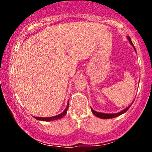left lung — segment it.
Instances as JSON below:
<instances>
[{
	"mask_svg": "<svg viewBox=\"0 0 152 152\" xmlns=\"http://www.w3.org/2000/svg\"><path fill=\"white\" fill-rule=\"evenodd\" d=\"M127 38H128V40H129V43H131V44L132 45V46L134 47V50H135V51H137V50H136L135 47H134V44H133V43H132V40H131V38H130L129 37V36H128V37H127ZM131 106H132V104H131L130 106H129L127 108H126V109H125L124 110H122V111H120V112L116 113V114H105V113L97 112V111H94V109H92L91 108V109L92 113H93V114H94V115H95L96 116H97V117H99V118H104V119H106V118H111L116 117V116H120V115L123 114L124 113L126 112L127 110L129 109Z\"/></svg>",
	"mask_w": 152,
	"mask_h": 152,
	"instance_id": "obj_1",
	"label": "left lung"
}]
</instances>
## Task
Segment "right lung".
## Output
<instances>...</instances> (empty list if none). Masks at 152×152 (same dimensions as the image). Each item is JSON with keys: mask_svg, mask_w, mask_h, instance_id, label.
Listing matches in <instances>:
<instances>
[{"mask_svg": "<svg viewBox=\"0 0 152 152\" xmlns=\"http://www.w3.org/2000/svg\"><path fill=\"white\" fill-rule=\"evenodd\" d=\"M69 103H68L67 106H66L65 110L63 111L61 114L56 115V116H50V117H36V116H34V118L37 120H40V121H55V120L60 119V118H63L66 114L67 110H68V109H69Z\"/></svg>", "mask_w": 152, "mask_h": 152, "instance_id": "add662e5", "label": "right lung"}]
</instances>
